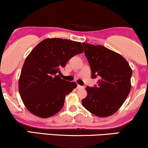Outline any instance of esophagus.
<instances>
[{"label": "esophagus", "instance_id": "obj_1", "mask_svg": "<svg viewBox=\"0 0 148 148\" xmlns=\"http://www.w3.org/2000/svg\"><path fill=\"white\" fill-rule=\"evenodd\" d=\"M77 88L78 89H84L85 88V86H81V85H77Z\"/></svg>", "mask_w": 148, "mask_h": 148}]
</instances>
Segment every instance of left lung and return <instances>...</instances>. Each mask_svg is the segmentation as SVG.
<instances>
[{
  "instance_id": "8db88e82",
  "label": "left lung",
  "mask_w": 148,
  "mask_h": 148,
  "mask_svg": "<svg viewBox=\"0 0 148 148\" xmlns=\"http://www.w3.org/2000/svg\"><path fill=\"white\" fill-rule=\"evenodd\" d=\"M82 44L92 78L99 76L97 85L87 87L88 96L82 100V105L97 116H109L118 111L127 99L132 71L127 60L118 53L103 45Z\"/></svg>"
}]
</instances>
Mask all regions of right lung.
I'll list each match as a JSON object with an SVG mask.
<instances>
[{
  "mask_svg": "<svg viewBox=\"0 0 148 148\" xmlns=\"http://www.w3.org/2000/svg\"><path fill=\"white\" fill-rule=\"evenodd\" d=\"M83 52L81 42L57 38H46L34 48L25 60L18 83L21 99L30 112L48 118L62 109L65 96L77 85L58 74L71 58Z\"/></svg>",
  "mask_w": 148,
  "mask_h": 148,
  "instance_id": "1",
  "label": "right lung"
}]
</instances>
